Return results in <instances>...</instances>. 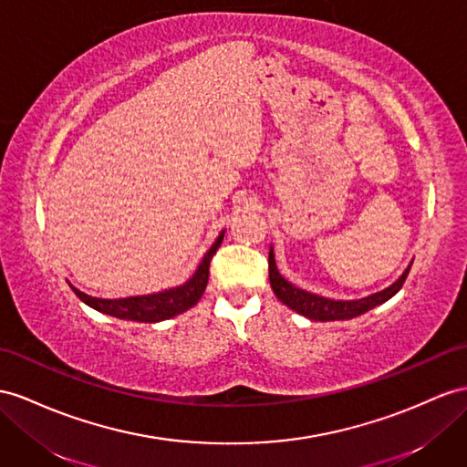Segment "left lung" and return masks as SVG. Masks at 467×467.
Listing matches in <instances>:
<instances>
[{
	"instance_id": "8db88e82",
	"label": "left lung",
	"mask_w": 467,
	"mask_h": 467,
	"mask_svg": "<svg viewBox=\"0 0 467 467\" xmlns=\"http://www.w3.org/2000/svg\"><path fill=\"white\" fill-rule=\"evenodd\" d=\"M412 262L402 272V276L392 282L389 288L380 290L377 294H370L367 297H361V300H331V297H324V296H317L312 292H306L302 288H297L292 282L285 280L282 274L278 272L276 266V260H274V248L270 246V254H268V272H270V285L274 294H276L278 300L288 306L290 309H294L296 314H300L307 319H314V321H339V319H353L357 316H361L368 309H373L380 304H385L387 300L397 294L402 284L409 276Z\"/></svg>"
}]
</instances>
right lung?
Returning a JSON list of instances; mask_svg holds the SVG:
<instances>
[{"instance_id":"obj_1","label":"right lung","mask_w":467,"mask_h":467,"mask_svg":"<svg viewBox=\"0 0 467 467\" xmlns=\"http://www.w3.org/2000/svg\"><path fill=\"white\" fill-rule=\"evenodd\" d=\"M224 231L217 236V241L207 250V254L202 256L193 276H191L185 284L175 285V288L155 292L148 296H130V297H118V300H102V297H92L85 292L73 288V292L78 296L80 302H85L92 309H97L100 314L112 316L118 319L128 321H140V324H158L163 319H171L179 314L187 312L189 307H193L202 292L207 288L209 282V265L213 254L217 253V248L223 243Z\"/></svg>"}]
</instances>
